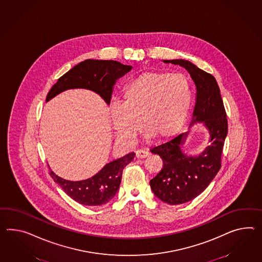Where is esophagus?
I'll return each mask as SVG.
<instances>
[{
    "label": "esophagus",
    "mask_w": 262,
    "mask_h": 262,
    "mask_svg": "<svg viewBox=\"0 0 262 262\" xmlns=\"http://www.w3.org/2000/svg\"><path fill=\"white\" fill-rule=\"evenodd\" d=\"M149 153L146 151H143V150H138L136 152V158L137 159H144V158H147Z\"/></svg>",
    "instance_id": "esophagus-1"
}]
</instances>
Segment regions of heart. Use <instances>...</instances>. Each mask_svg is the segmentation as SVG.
I'll use <instances>...</instances> for the list:
<instances>
[{
	"label": "heart",
	"instance_id": "heart-1",
	"mask_svg": "<svg viewBox=\"0 0 262 262\" xmlns=\"http://www.w3.org/2000/svg\"><path fill=\"white\" fill-rule=\"evenodd\" d=\"M121 104L110 107L117 138L131 142L142 128L156 141L178 134L187 121L192 88L183 75L145 72L130 81L121 94Z\"/></svg>",
	"mask_w": 262,
	"mask_h": 262
}]
</instances>
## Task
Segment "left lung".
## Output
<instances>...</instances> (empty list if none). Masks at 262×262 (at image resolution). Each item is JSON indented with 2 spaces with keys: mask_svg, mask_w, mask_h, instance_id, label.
I'll use <instances>...</instances> for the list:
<instances>
[{
  "mask_svg": "<svg viewBox=\"0 0 262 262\" xmlns=\"http://www.w3.org/2000/svg\"><path fill=\"white\" fill-rule=\"evenodd\" d=\"M163 61L179 64L189 72L196 88L191 125L195 121L203 122L211 138L208 147L196 157H188L181 151L188 132L150 150L163 161L159 174L150 181L151 189L161 201L176 205L190 202L202 194L220 171L228 122L221 90L212 75L189 60Z\"/></svg>",
  "mask_w": 262,
  "mask_h": 262,
  "instance_id": "obj_1",
  "label": "left lung"
}]
</instances>
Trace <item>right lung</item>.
Instances as JSON below:
<instances>
[{
    "label": "right lung",
    "instance_id": "obj_1",
    "mask_svg": "<svg viewBox=\"0 0 262 262\" xmlns=\"http://www.w3.org/2000/svg\"><path fill=\"white\" fill-rule=\"evenodd\" d=\"M132 69L117 60H85L62 75L49 90L47 101L71 88H85L101 96L109 104L116 81ZM135 153L107 163L92 178L81 181L63 180L50 170V176L67 194L86 206L107 203L117 194L124 167L134 160Z\"/></svg>",
    "mask_w": 262,
    "mask_h": 262
}]
</instances>
